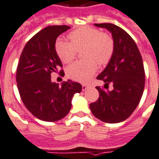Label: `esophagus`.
Segmentation results:
<instances>
[{
    "label": "esophagus",
    "mask_w": 159,
    "mask_h": 159,
    "mask_svg": "<svg viewBox=\"0 0 159 159\" xmlns=\"http://www.w3.org/2000/svg\"><path fill=\"white\" fill-rule=\"evenodd\" d=\"M88 88H89V86H88V85H85V84H84V85H82V90L83 91H85L86 89H88Z\"/></svg>",
    "instance_id": "34e87169"
}]
</instances>
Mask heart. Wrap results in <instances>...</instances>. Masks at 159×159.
I'll list each match as a JSON object with an SVG mask.
<instances>
[{"instance_id":"b5f03b06","label":"heart","mask_w":159,"mask_h":159,"mask_svg":"<svg viewBox=\"0 0 159 159\" xmlns=\"http://www.w3.org/2000/svg\"><path fill=\"white\" fill-rule=\"evenodd\" d=\"M68 38L70 42L57 40V55L62 62L70 63L75 57L77 51L84 49L82 57L85 60L75 61L69 66L66 74L72 80L87 82L97 72V63L105 66L110 61L114 51V40L107 34L89 26L72 31Z\"/></svg>"}]
</instances>
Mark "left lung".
Here are the masks:
<instances>
[{"label":"left lung","instance_id":"8db88e82","mask_svg":"<svg viewBox=\"0 0 159 159\" xmlns=\"http://www.w3.org/2000/svg\"><path fill=\"white\" fill-rule=\"evenodd\" d=\"M112 34L114 51L112 57L97 79L105 82L102 89L97 86L99 98L89 105L97 118L107 123H118L128 118L134 111L143 96L145 71L143 58L137 45L121 28L110 23L94 24ZM113 84L109 91L108 85Z\"/></svg>","mask_w":159,"mask_h":159}]
</instances>
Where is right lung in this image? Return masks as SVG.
<instances>
[{
  "instance_id": "1",
  "label": "right lung",
  "mask_w": 159,
  "mask_h": 159,
  "mask_svg": "<svg viewBox=\"0 0 159 159\" xmlns=\"http://www.w3.org/2000/svg\"><path fill=\"white\" fill-rule=\"evenodd\" d=\"M69 29L67 25L43 29L26 43L20 57L16 82L20 98L29 111L42 121H57L66 117L74 95L82 89L81 84L70 80L61 85L51 81V74L62 67L55 51L56 40Z\"/></svg>"
}]
</instances>
